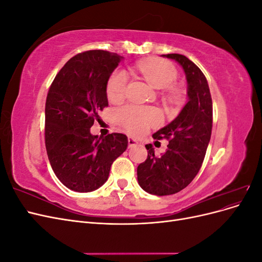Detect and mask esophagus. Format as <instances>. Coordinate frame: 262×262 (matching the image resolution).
I'll use <instances>...</instances> for the list:
<instances>
[{"instance_id": "esophagus-1", "label": "esophagus", "mask_w": 262, "mask_h": 262, "mask_svg": "<svg viewBox=\"0 0 262 262\" xmlns=\"http://www.w3.org/2000/svg\"><path fill=\"white\" fill-rule=\"evenodd\" d=\"M128 144L130 147L136 146V145H138V141L133 138H128Z\"/></svg>"}]
</instances>
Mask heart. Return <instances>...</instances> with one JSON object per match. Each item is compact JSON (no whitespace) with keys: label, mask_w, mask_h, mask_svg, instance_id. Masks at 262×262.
I'll use <instances>...</instances> for the list:
<instances>
[{"label":"heart","mask_w":262,"mask_h":262,"mask_svg":"<svg viewBox=\"0 0 262 262\" xmlns=\"http://www.w3.org/2000/svg\"><path fill=\"white\" fill-rule=\"evenodd\" d=\"M137 69L145 80L157 89H166L167 97L176 101L179 99V91L173 85L178 77V70L171 62L164 59H147L139 61ZM129 77L122 69H117L110 74L106 84V93L109 99L121 100L128 86ZM119 120L124 128L133 134H141L150 126L162 121L161 113L153 107L125 106L119 110Z\"/></svg>","instance_id":"heart-1"}]
</instances>
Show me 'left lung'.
<instances>
[{"instance_id":"1","label":"left lung","mask_w":262,"mask_h":262,"mask_svg":"<svg viewBox=\"0 0 262 262\" xmlns=\"http://www.w3.org/2000/svg\"><path fill=\"white\" fill-rule=\"evenodd\" d=\"M176 60L184 69L189 100L175 120L153 134L166 139V152L156 156L152 144H146L147 158L138 166L141 188L155 195H169L185 189L199 172L209 145L213 123V106L207 77L187 57L163 54Z\"/></svg>"}]
</instances>
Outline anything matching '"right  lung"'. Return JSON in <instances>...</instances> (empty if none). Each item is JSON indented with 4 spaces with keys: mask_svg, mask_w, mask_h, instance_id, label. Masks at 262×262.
Here are the masks:
<instances>
[{
    "mask_svg": "<svg viewBox=\"0 0 262 262\" xmlns=\"http://www.w3.org/2000/svg\"><path fill=\"white\" fill-rule=\"evenodd\" d=\"M121 59L106 50L78 53L55 75L47 95V154L55 176L73 191L90 192L104 185L112 164L128 146L122 133L91 134L108 106L106 84Z\"/></svg>",
    "mask_w": 262,
    "mask_h": 262,
    "instance_id": "1",
    "label": "right lung"
}]
</instances>
